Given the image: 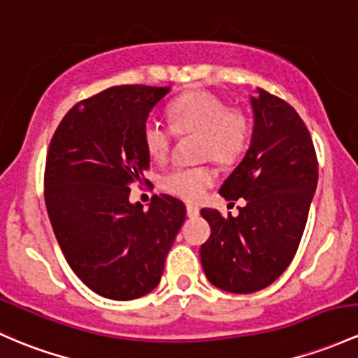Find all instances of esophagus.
I'll use <instances>...</instances> for the list:
<instances>
[{
    "instance_id": "esophagus-1",
    "label": "esophagus",
    "mask_w": 358,
    "mask_h": 358,
    "mask_svg": "<svg viewBox=\"0 0 358 358\" xmlns=\"http://www.w3.org/2000/svg\"><path fill=\"white\" fill-rule=\"evenodd\" d=\"M199 213H201V210H199L197 206L187 204V216H189V217H197Z\"/></svg>"
}]
</instances>
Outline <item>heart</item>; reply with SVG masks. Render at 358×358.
Segmentation results:
<instances>
[{
  "mask_svg": "<svg viewBox=\"0 0 358 358\" xmlns=\"http://www.w3.org/2000/svg\"><path fill=\"white\" fill-rule=\"evenodd\" d=\"M169 125L149 118L142 127V144L150 159H168L176 135L199 134V156L221 164H231L245 152L252 137V123L245 111L229 108L223 97L206 89L183 92L168 106ZM216 171L208 166L175 168L161 180L168 194L183 201H199L216 183Z\"/></svg>",
  "mask_w": 358,
  "mask_h": 358,
  "instance_id": "obj_1",
  "label": "heart"
}]
</instances>
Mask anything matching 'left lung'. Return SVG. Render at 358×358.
Segmentation results:
<instances>
[{"label":"left lung","mask_w":358,"mask_h":358,"mask_svg":"<svg viewBox=\"0 0 358 358\" xmlns=\"http://www.w3.org/2000/svg\"><path fill=\"white\" fill-rule=\"evenodd\" d=\"M254 131L242 163L220 194L245 199L238 216L202 209L210 236L201 262L214 287L254 293L278 280L296 254L317 187V156L299 113L268 90L252 97Z\"/></svg>","instance_id":"left-lung-1"}]
</instances>
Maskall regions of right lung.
Instances as JSON below:
<instances>
[{
	"label": "right lung",
	"instance_id": "1",
	"mask_svg": "<svg viewBox=\"0 0 358 358\" xmlns=\"http://www.w3.org/2000/svg\"><path fill=\"white\" fill-rule=\"evenodd\" d=\"M171 87L115 85L63 116L48 149L44 201L73 273L97 295L134 300L159 285L185 204L154 195L130 204L149 169L142 127ZM148 182V180H145Z\"/></svg>",
	"mask_w": 358,
	"mask_h": 358
}]
</instances>
